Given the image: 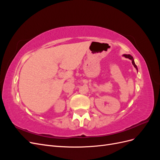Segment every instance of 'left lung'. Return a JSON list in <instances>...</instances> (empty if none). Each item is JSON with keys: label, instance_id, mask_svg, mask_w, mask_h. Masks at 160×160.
<instances>
[{"label": "left lung", "instance_id": "8db88e82", "mask_svg": "<svg viewBox=\"0 0 160 160\" xmlns=\"http://www.w3.org/2000/svg\"><path fill=\"white\" fill-rule=\"evenodd\" d=\"M123 57H125V58H128V59H129L130 60H132V62L133 65L134 66L135 68L137 69V71H138V67H137V65H135V62H134V59H133V57H132V55H127V54H124V55H123Z\"/></svg>", "mask_w": 160, "mask_h": 160}]
</instances>
